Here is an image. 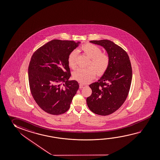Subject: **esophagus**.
I'll return each mask as SVG.
<instances>
[{"label":"esophagus","mask_w":160,"mask_h":160,"mask_svg":"<svg viewBox=\"0 0 160 160\" xmlns=\"http://www.w3.org/2000/svg\"><path fill=\"white\" fill-rule=\"evenodd\" d=\"M84 86H85V85H84L83 84L79 83V88H82Z\"/></svg>","instance_id":"obj_1"}]
</instances>
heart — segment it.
Returning <instances> with one entry per match:
<instances>
[{
	"instance_id": "obj_1",
	"label": "heart",
	"mask_w": 160,
	"mask_h": 160,
	"mask_svg": "<svg viewBox=\"0 0 160 160\" xmlns=\"http://www.w3.org/2000/svg\"><path fill=\"white\" fill-rule=\"evenodd\" d=\"M81 51L86 54L90 61L88 66L92 67L88 68H78L74 71V78L82 83L86 84L91 81L96 76V72L98 75H101L106 70L109 63V58L106 54L102 53L99 47L90 43H87L82 46ZM77 52L72 51L68 57V65L72 68L77 67Z\"/></svg>"
}]
</instances>
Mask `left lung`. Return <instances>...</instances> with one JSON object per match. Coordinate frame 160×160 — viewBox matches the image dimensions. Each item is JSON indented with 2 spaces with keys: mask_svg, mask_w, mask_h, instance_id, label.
<instances>
[{
  "mask_svg": "<svg viewBox=\"0 0 160 160\" xmlns=\"http://www.w3.org/2000/svg\"><path fill=\"white\" fill-rule=\"evenodd\" d=\"M90 42L106 49L109 63L101 78L89 85L92 93L87 97V104L92 112L107 116L116 111L127 98L132 81L131 64L126 52L113 42Z\"/></svg>",
  "mask_w": 160,
  "mask_h": 160,
  "instance_id": "left-lung-1",
  "label": "left lung"
}]
</instances>
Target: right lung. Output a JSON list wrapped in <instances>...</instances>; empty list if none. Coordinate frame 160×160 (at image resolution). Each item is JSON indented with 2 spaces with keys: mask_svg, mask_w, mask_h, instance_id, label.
I'll return each mask as SVG.
<instances>
[{
  "mask_svg": "<svg viewBox=\"0 0 160 160\" xmlns=\"http://www.w3.org/2000/svg\"><path fill=\"white\" fill-rule=\"evenodd\" d=\"M79 43L54 39L32 56L28 67L31 93L41 109L49 114L59 115L67 111L78 89L76 81L68 80V57Z\"/></svg>",
  "mask_w": 160,
  "mask_h": 160,
  "instance_id": "right-lung-1",
  "label": "right lung"
}]
</instances>
